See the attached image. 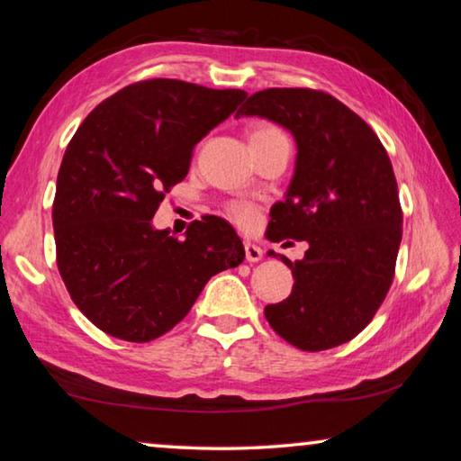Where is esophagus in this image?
I'll list each match as a JSON object with an SVG mask.
<instances>
[{
	"label": "esophagus",
	"mask_w": 461,
	"mask_h": 461,
	"mask_svg": "<svg viewBox=\"0 0 461 461\" xmlns=\"http://www.w3.org/2000/svg\"><path fill=\"white\" fill-rule=\"evenodd\" d=\"M246 260L248 262H260L262 260V248L252 244V241H246Z\"/></svg>",
	"instance_id": "1"
}]
</instances>
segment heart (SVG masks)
Segmentation results:
<instances>
[{"instance_id": "1", "label": "heart", "mask_w": 461, "mask_h": 461, "mask_svg": "<svg viewBox=\"0 0 461 461\" xmlns=\"http://www.w3.org/2000/svg\"><path fill=\"white\" fill-rule=\"evenodd\" d=\"M275 134H283V131H278L276 128H272V126H258V128L252 130L249 138H264V136H275ZM228 215H230V220H233L240 225V228L249 230L256 223V215H258V213H256V207L249 205V203L233 201L228 205Z\"/></svg>"}]
</instances>
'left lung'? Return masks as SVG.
<instances>
[{"label":"left lung","instance_id":"1","mask_svg":"<svg viewBox=\"0 0 461 461\" xmlns=\"http://www.w3.org/2000/svg\"><path fill=\"white\" fill-rule=\"evenodd\" d=\"M241 115L293 134L294 173L285 201L270 209L267 238L309 244L303 260L280 256L293 270V293L264 315L280 338L305 352L354 339L384 301L402 238L384 146L360 115L313 89L258 91L238 109L236 118Z\"/></svg>","mask_w":461,"mask_h":461}]
</instances>
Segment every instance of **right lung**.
<instances>
[{
    "mask_svg": "<svg viewBox=\"0 0 461 461\" xmlns=\"http://www.w3.org/2000/svg\"><path fill=\"white\" fill-rule=\"evenodd\" d=\"M248 93L152 79L113 93L85 118L62 156L52 205L67 291L101 331L126 341L165 335L213 275L244 262L231 225L205 215L156 230L165 193L189 173L193 148Z\"/></svg>",
    "mask_w": 461,
    "mask_h": 461,
    "instance_id": "add662e5",
    "label": "right lung"
}]
</instances>
